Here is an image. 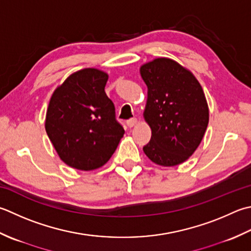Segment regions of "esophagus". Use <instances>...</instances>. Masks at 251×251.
<instances>
[{"label": "esophagus", "mask_w": 251, "mask_h": 251, "mask_svg": "<svg viewBox=\"0 0 251 251\" xmlns=\"http://www.w3.org/2000/svg\"><path fill=\"white\" fill-rule=\"evenodd\" d=\"M126 124L130 128V127H134L137 124V120L136 119H130V120H128V121L126 122Z\"/></svg>", "instance_id": "obj_1"}]
</instances>
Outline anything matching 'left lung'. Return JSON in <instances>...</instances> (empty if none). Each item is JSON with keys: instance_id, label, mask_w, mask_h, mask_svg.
<instances>
[{"instance_id": "8db88e82", "label": "left lung", "mask_w": 251, "mask_h": 251, "mask_svg": "<svg viewBox=\"0 0 251 251\" xmlns=\"http://www.w3.org/2000/svg\"><path fill=\"white\" fill-rule=\"evenodd\" d=\"M148 87L144 113L151 139L144 152L154 163H183L198 148L209 123V107L199 81L171 58H155L140 67Z\"/></svg>"}]
</instances>
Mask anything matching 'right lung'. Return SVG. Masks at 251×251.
<instances>
[{
	"label": "right lung",
	"instance_id": "add662e5",
	"mask_svg": "<svg viewBox=\"0 0 251 251\" xmlns=\"http://www.w3.org/2000/svg\"><path fill=\"white\" fill-rule=\"evenodd\" d=\"M107 78L96 68L78 71L56 88L49 103L47 134L61 160L74 169L101 168L125 132L104 91Z\"/></svg>",
	"mask_w": 251,
	"mask_h": 251
}]
</instances>
